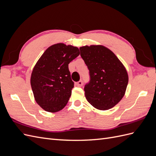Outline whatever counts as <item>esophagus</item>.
<instances>
[{"label":"esophagus","mask_w":156,"mask_h":156,"mask_svg":"<svg viewBox=\"0 0 156 156\" xmlns=\"http://www.w3.org/2000/svg\"><path fill=\"white\" fill-rule=\"evenodd\" d=\"M76 84H77V87H82V85H83V81H78L76 83Z\"/></svg>","instance_id":"34e87169"}]
</instances>
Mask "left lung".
Instances as JSON below:
<instances>
[{
  "label": "left lung",
  "instance_id": "1",
  "mask_svg": "<svg viewBox=\"0 0 156 156\" xmlns=\"http://www.w3.org/2000/svg\"><path fill=\"white\" fill-rule=\"evenodd\" d=\"M79 49L90 76L84 89L87 101L101 111L115 107L124 97L128 83L125 66L111 50L103 45H85Z\"/></svg>",
  "mask_w": 156,
  "mask_h": 156
}]
</instances>
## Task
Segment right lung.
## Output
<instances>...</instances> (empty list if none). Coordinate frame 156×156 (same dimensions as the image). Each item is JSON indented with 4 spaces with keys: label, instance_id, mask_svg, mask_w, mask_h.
Here are the masks:
<instances>
[{
    "label": "right lung",
    "instance_id": "add662e5",
    "mask_svg": "<svg viewBox=\"0 0 156 156\" xmlns=\"http://www.w3.org/2000/svg\"><path fill=\"white\" fill-rule=\"evenodd\" d=\"M79 54L77 47L56 44L49 47L35 64L30 84L36 103L45 111L56 112L66 105L74 87L68 64Z\"/></svg>",
    "mask_w": 156,
    "mask_h": 156
}]
</instances>
